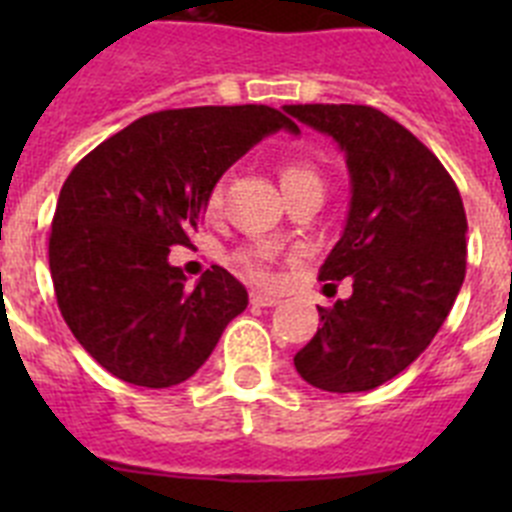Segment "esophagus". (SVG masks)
<instances>
[{
    "label": "esophagus",
    "mask_w": 512,
    "mask_h": 512,
    "mask_svg": "<svg viewBox=\"0 0 512 512\" xmlns=\"http://www.w3.org/2000/svg\"><path fill=\"white\" fill-rule=\"evenodd\" d=\"M251 305L274 307V305H279V300H277V297H271V295H261V292H251Z\"/></svg>",
    "instance_id": "obj_1"
}]
</instances>
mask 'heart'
I'll use <instances>...</instances> for the list:
<instances>
[{
    "label": "heart",
    "instance_id": "1",
    "mask_svg": "<svg viewBox=\"0 0 512 512\" xmlns=\"http://www.w3.org/2000/svg\"><path fill=\"white\" fill-rule=\"evenodd\" d=\"M300 179H318L312 164H307V161H297V158L295 161L282 164V169H279V182H282V187L284 184L300 182ZM217 205H220V189H212V192L207 194V210H215ZM230 264H233V269L238 271L241 277H246L248 282L253 284L274 282V271H271L269 256H266L264 248H238V251L230 256Z\"/></svg>",
    "mask_w": 512,
    "mask_h": 512
}]
</instances>
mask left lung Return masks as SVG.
<instances>
[{"label":"left lung","instance_id":"obj_1","mask_svg":"<svg viewBox=\"0 0 512 512\" xmlns=\"http://www.w3.org/2000/svg\"><path fill=\"white\" fill-rule=\"evenodd\" d=\"M346 153L351 207L318 277L354 295L318 307L295 356L307 384L366 392L408 369L454 307L467 274V212L454 179L400 122L366 104H284Z\"/></svg>","mask_w":512,"mask_h":512}]
</instances>
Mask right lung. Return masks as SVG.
I'll use <instances>...</instances> for the list:
<instances>
[{"mask_svg": "<svg viewBox=\"0 0 512 512\" xmlns=\"http://www.w3.org/2000/svg\"><path fill=\"white\" fill-rule=\"evenodd\" d=\"M282 128L297 133L266 104L161 110L71 169L48 241L53 289L76 341L117 379L151 390L184 382L246 310V287L223 266L187 287L169 251L192 243L225 169Z\"/></svg>", "mask_w": 512, "mask_h": 512, "instance_id": "add662e5", "label": "right lung"}]
</instances>
